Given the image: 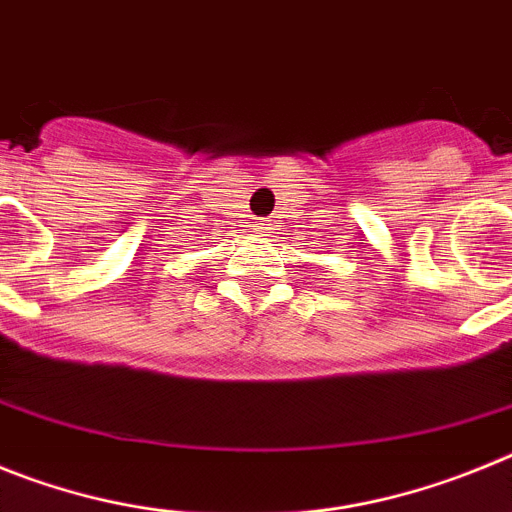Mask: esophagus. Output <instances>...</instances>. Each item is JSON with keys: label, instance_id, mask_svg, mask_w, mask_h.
Segmentation results:
<instances>
[{"label": "esophagus", "instance_id": "34e87169", "mask_svg": "<svg viewBox=\"0 0 512 512\" xmlns=\"http://www.w3.org/2000/svg\"><path fill=\"white\" fill-rule=\"evenodd\" d=\"M264 225H266V223H259V228H261V230H264Z\"/></svg>", "mask_w": 512, "mask_h": 512}]
</instances>
